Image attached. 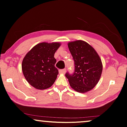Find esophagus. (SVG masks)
Returning <instances> with one entry per match:
<instances>
[{"instance_id":"34e87169","label":"esophagus","mask_w":127,"mask_h":127,"mask_svg":"<svg viewBox=\"0 0 127 127\" xmlns=\"http://www.w3.org/2000/svg\"><path fill=\"white\" fill-rule=\"evenodd\" d=\"M65 72H66V69L65 68L61 69V70H59V73L60 74H65Z\"/></svg>"}]
</instances>
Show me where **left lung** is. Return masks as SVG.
Instances as JSON below:
<instances>
[{"instance_id": "8db88e82", "label": "left lung", "mask_w": 127, "mask_h": 127, "mask_svg": "<svg viewBox=\"0 0 127 127\" xmlns=\"http://www.w3.org/2000/svg\"><path fill=\"white\" fill-rule=\"evenodd\" d=\"M74 62L73 74L65 73L72 89L79 93L93 89L101 77L102 65L98 54L86 41L77 40L68 43Z\"/></svg>"}]
</instances>
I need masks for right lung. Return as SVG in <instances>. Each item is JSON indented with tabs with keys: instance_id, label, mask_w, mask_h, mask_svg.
<instances>
[{
	"instance_id": "obj_1",
	"label": "right lung",
	"mask_w": 127,
	"mask_h": 127,
	"mask_svg": "<svg viewBox=\"0 0 127 127\" xmlns=\"http://www.w3.org/2000/svg\"><path fill=\"white\" fill-rule=\"evenodd\" d=\"M59 43H41L27 53L22 62V71L28 82L33 87L44 90L55 82L59 71L55 67L54 55Z\"/></svg>"
}]
</instances>
